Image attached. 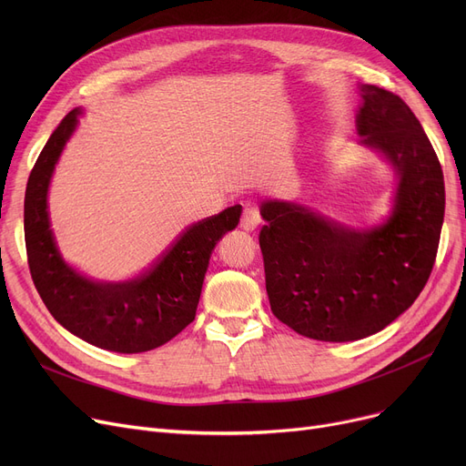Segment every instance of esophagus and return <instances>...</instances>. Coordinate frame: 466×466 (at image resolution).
<instances>
[{
    "label": "esophagus",
    "instance_id": "1",
    "mask_svg": "<svg viewBox=\"0 0 466 466\" xmlns=\"http://www.w3.org/2000/svg\"><path fill=\"white\" fill-rule=\"evenodd\" d=\"M260 211L255 204H246L243 206V213H241V220H239V227L243 230H255L260 225Z\"/></svg>",
    "mask_w": 466,
    "mask_h": 466
}]
</instances>
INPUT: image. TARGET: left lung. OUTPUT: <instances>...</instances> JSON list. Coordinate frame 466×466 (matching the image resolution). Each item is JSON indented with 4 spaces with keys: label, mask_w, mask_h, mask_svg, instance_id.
Instances as JSON below:
<instances>
[{
    "label": "left lung",
    "mask_w": 466,
    "mask_h": 466,
    "mask_svg": "<svg viewBox=\"0 0 466 466\" xmlns=\"http://www.w3.org/2000/svg\"><path fill=\"white\" fill-rule=\"evenodd\" d=\"M362 143L399 176L395 208L381 227L355 232L302 206L262 204L258 243L266 292L281 323L323 341L380 332L423 290L438 253L446 190L432 145L400 96L362 85Z\"/></svg>",
    "instance_id": "obj_1"
}]
</instances>
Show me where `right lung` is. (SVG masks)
Returning <instances> with one entry per match:
<instances>
[{
	"instance_id": "obj_1",
	"label": "right lung",
	"mask_w": 466,
	"mask_h": 466,
	"mask_svg": "<svg viewBox=\"0 0 466 466\" xmlns=\"http://www.w3.org/2000/svg\"><path fill=\"white\" fill-rule=\"evenodd\" d=\"M69 111L48 137L30 174L24 198V238L30 274L46 309L71 334L116 351H151L194 321L215 243L238 227L241 206L188 227L151 268L122 283H97L69 268L48 225L46 190L66 141L77 127Z\"/></svg>"
}]
</instances>
